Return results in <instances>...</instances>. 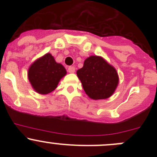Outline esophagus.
<instances>
[{"label": "esophagus", "mask_w": 157, "mask_h": 157, "mask_svg": "<svg viewBox=\"0 0 157 157\" xmlns=\"http://www.w3.org/2000/svg\"><path fill=\"white\" fill-rule=\"evenodd\" d=\"M68 72L71 73V74H73V73L75 72V67L74 66H71V67H68Z\"/></svg>", "instance_id": "obj_1"}]
</instances>
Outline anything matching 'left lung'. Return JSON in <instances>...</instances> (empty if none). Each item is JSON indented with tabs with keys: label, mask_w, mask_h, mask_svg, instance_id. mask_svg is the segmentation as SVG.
Returning <instances> with one entry per match:
<instances>
[{
	"label": "left lung",
	"mask_w": 157,
	"mask_h": 157,
	"mask_svg": "<svg viewBox=\"0 0 157 157\" xmlns=\"http://www.w3.org/2000/svg\"><path fill=\"white\" fill-rule=\"evenodd\" d=\"M77 75L86 94L94 100L108 99L112 96L119 82L116 69L97 55L86 58L83 67L77 70Z\"/></svg>",
	"instance_id": "obj_1"
}]
</instances>
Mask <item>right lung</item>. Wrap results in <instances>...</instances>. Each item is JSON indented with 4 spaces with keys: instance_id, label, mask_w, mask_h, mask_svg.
I'll use <instances>...</instances> for the list:
<instances>
[{
    "instance_id": "obj_1",
    "label": "right lung",
    "mask_w": 157,
    "mask_h": 157,
    "mask_svg": "<svg viewBox=\"0 0 157 157\" xmlns=\"http://www.w3.org/2000/svg\"><path fill=\"white\" fill-rule=\"evenodd\" d=\"M67 74L64 66L55 61L50 53L36 59L28 70V79L36 93L46 95L54 91Z\"/></svg>"
}]
</instances>
